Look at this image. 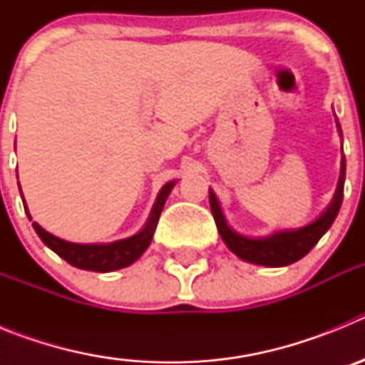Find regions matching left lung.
Here are the masks:
<instances>
[{
    "instance_id": "1",
    "label": "left lung",
    "mask_w": 365,
    "mask_h": 365,
    "mask_svg": "<svg viewBox=\"0 0 365 365\" xmlns=\"http://www.w3.org/2000/svg\"><path fill=\"white\" fill-rule=\"evenodd\" d=\"M336 128L341 135L340 122L336 120ZM344 180H346V157H341V166H340V179H338L336 192L327 206V210L320 215V217L312 221L311 225H305L296 230H285V232H276L267 237H245V235L237 234L228 227L227 219L222 215L221 206H219L215 193L210 190V208L212 215L217 225L219 235L222 241L227 243L232 252L237 257L248 263H256V265H265V267H285L291 265L294 261L302 259L305 254L311 252V248L320 241L322 235L331 228V225L336 219L338 210L341 206V199H344Z\"/></svg>"
}]
</instances>
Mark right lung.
<instances>
[{"label": "right lung", "instance_id": "1", "mask_svg": "<svg viewBox=\"0 0 365 365\" xmlns=\"http://www.w3.org/2000/svg\"><path fill=\"white\" fill-rule=\"evenodd\" d=\"M173 185H175V180H170V182H166L163 186V190L157 195V201H155L150 219H148L143 230L138 232V234L131 235V237H125V240L113 241V243L93 245L69 243V241L60 240L56 235L43 230L38 222H32V227H34L36 234L40 235V240L53 252H56L62 259H66L69 265L76 267V269L93 270V272H111V270L124 269V267H130L133 261H137L138 257L143 256L144 250L150 247L153 232L157 228V222H159L160 212H163L164 202H166L168 195L172 192ZM25 212H27V205H25ZM27 215L31 219L29 212Z\"/></svg>", "mask_w": 365, "mask_h": 365}]
</instances>
